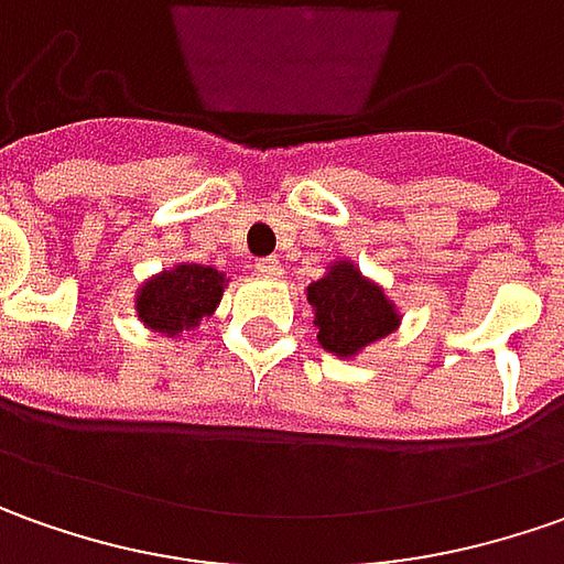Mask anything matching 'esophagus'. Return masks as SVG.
<instances>
[{"label":"esophagus","mask_w":564,"mask_h":564,"mask_svg":"<svg viewBox=\"0 0 564 564\" xmlns=\"http://www.w3.org/2000/svg\"><path fill=\"white\" fill-rule=\"evenodd\" d=\"M256 268H259V274H264V278H281V274H283L281 259H274V256H268V259H259V262H256Z\"/></svg>","instance_id":"obj_1"}]
</instances>
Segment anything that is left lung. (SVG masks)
Segmentation results:
<instances>
[{
    "mask_svg": "<svg viewBox=\"0 0 564 564\" xmlns=\"http://www.w3.org/2000/svg\"><path fill=\"white\" fill-rule=\"evenodd\" d=\"M305 300L315 315L318 346L337 359H356L402 324L397 302L378 281L365 278L352 259L327 264L324 278L305 286Z\"/></svg>",
    "mask_w": 564,
    "mask_h": 564,
    "instance_id": "1",
    "label": "left lung"
}]
</instances>
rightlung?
<instances>
[{
    "mask_svg": "<svg viewBox=\"0 0 564 564\" xmlns=\"http://www.w3.org/2000/svg\"><path fill=\"white\" fill-rule=\"evenodd\" d=\"M227 283L230 278L212 264L174 262L137 286L133 308L147 330L174 340L215 315Z\"/></svg>",
    "mask_w": 564,
    "mask_h": 564,
    "instance_id": "obj_1",
    "label": "right lung"
}]
</instances>
